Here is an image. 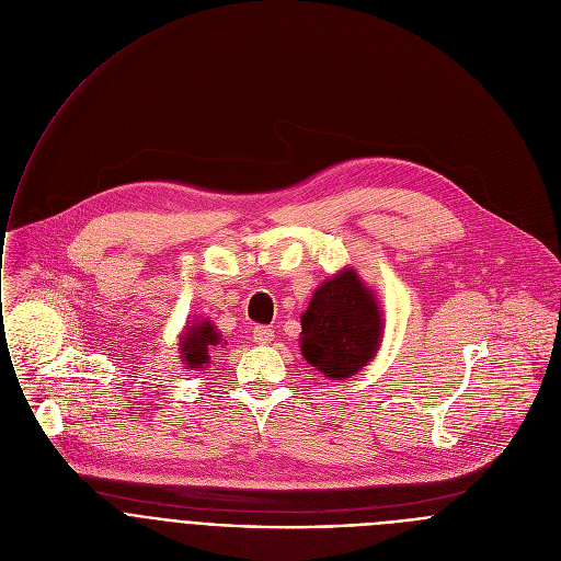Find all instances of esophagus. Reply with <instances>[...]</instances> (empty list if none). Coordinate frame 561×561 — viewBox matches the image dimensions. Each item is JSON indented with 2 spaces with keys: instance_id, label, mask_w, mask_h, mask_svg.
<instances>
[{
  "instance_id": "34e87169",
  "label": "esophagus",
  "mask_w": 561,
  "mask_h": 561,
  "mask_svg": "<svg viewBox=\"0 0 561 561\" xmlns=\"http://www.w3.org/2000/svg\"><path fill=\"white\" fill-rule=\"evenodd\" d=\"M253 340L257 344H271L275 340V331L271 327H255L253 329Z\"/></svg>"
}]
</instances>
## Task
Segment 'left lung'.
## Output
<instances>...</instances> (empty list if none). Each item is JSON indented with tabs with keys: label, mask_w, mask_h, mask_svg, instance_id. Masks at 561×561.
<instances>
[{
	"label": "left lung",
	"mask_w": 561,
	"mask_h": 561,
	"mask_svg": "<svg viewBox=\"0 0 561 561\" xmlns=\"http://www.w3.org/2000/svg\"><path fill=\"white\" fill-rule=\"evenodd\" d=\"M383 319L375 293L353 268L317 286L301 314V355L324 377L359 373L381 344Z\"/></svg>",
	"instance_id": "left-lung-1"
}]
</instances>
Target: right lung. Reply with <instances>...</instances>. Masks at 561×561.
Wrapping results in <instances>:
<instances>
[{
	"mask_svg": "<svg viewBox=\"0 0 561 561\" xmlns=\"http://www.w3.org/2000/svg\"><path fill=\"white\" fill-rule=\"evenodd\" d=\"M221 342V335L217 333V329L208 322V319H193V327L186 329V333L182 335L180 342V351H182V362L191 368V370H204L210 364V348L217 346Z\"/></svg>",
	"mask_w": 561,
	"mask_h": 561,
	"instance_id": "right-lung-1",
	"label": "right lung"
}]
</instances>
